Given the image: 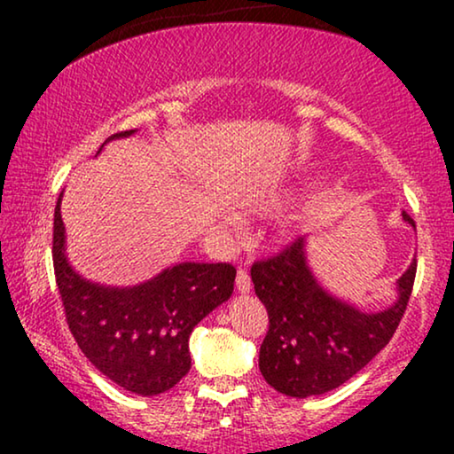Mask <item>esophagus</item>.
Listing matches in <instances>:
<instances>
[{"label":"esophagus","mask_w":454,"mask_h":454,"mask_svg":"<svg viewBox=\"0 0 454 454\" xmlns=\"http://www.w3.org/2000/svg\"><path fill=\"white\" fill-rule=\"evenodd\" d=\"M235 287H238L239 294H250L252 291V283H250V277H247V272L244 269L238 270V277H235Z\"/></svg>","instance_id":"esophagus-1"}]
</instances>
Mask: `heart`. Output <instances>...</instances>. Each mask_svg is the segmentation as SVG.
<instances>
[{
	"label": "heart",
	"instance_id": "heart-1",
	"mask_svg": "<svg viewBox=\"0 0 454 454\" xmlns=\"http://www.w3.org/2000/svg\"><path fill=\"white\" fill-rule=\"evenodd\" d=\"M289 196H291V185H287V184L270 185V188H264V190L256 192V194L239 200L238 204H235L233 215L238 216L239 221L250 219V216L266 215V213H270V210H275L277 207H281V204L287 200ZM300 227H301V215L300 213L289 215L287 219L278 223V225L275 227V231L270 233V244L275 247L289 246L291 241L297 238Z\"/></svg>",
	"mask_w": 454,
	"mask_h": 454
}]
</instances>
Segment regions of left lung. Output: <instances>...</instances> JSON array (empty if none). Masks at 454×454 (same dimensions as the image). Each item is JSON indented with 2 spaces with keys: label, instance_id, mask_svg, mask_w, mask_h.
Segmentation results:
<instances>
[{
  "label": "left lung",
  "instance_id": "obj_1",
  "mask_svg": "<svg viewBox=\"0 0 454 454\" xmlns=\"http://www.w3.org/2000/svg\"><path fill=\"white\" fill-rule=\"evenodd\" d=\"M409 227L415 223L401 213ZM300 238L277 258L252 266L254 291L269 312L260 345V372L281 395L306 399L339 388L365 368L393 337L415 278V258L395 283V301L362 309L328 291L309 264Z\"/></svg>",
  "mask_w": 454,
  "mask_h": 454
}]
</instances>
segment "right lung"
Returning a JSON list of instances; mask_svg holds the SVG:
<instances>
[{
  "label": "right lung",
  "instance_id": "1",
  "mask_svg": "<svg viewBox=\"0 0 454 454\" xmlns=\"http://www.w3.org/2000/svg\"><path fill=\"white\" fill-rule=\"evenodd\" d=\"M132 134L136 129L114 134L105 145ZM61 198L64 192L55 207L53 266L78 347L123 390L153 396L173 388L190 372L192 331L231 297L235 269L223 262H179L128 287L90 281L67 258Z\"/></svg>",
  "mask_w": 454,
  "mask_h": 454
}]
</instances>
